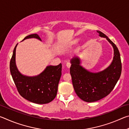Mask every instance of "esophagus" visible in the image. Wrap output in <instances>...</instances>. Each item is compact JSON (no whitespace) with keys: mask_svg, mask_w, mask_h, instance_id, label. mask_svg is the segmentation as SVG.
Here are the masks:
<instances>
[{"mask_svg":"<svg viewBox=\"0 0 129 129\" xmlns=\"http://www.w3.org/2000/svg\"><path fill=\"white\" fill-rule=\"evenodd\" d=\"M71 63H70V62H67V67L68 68H69L71 67Z\"/></svg>","mask_w":129,"mask_h":129,"instance_id":"1","label":"esophagus"}]
</instances>
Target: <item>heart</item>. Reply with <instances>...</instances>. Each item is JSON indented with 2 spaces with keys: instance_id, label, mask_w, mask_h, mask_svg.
<instances>
[{
  "instance_id": "obj_1",
  "label": "heart",
  "mask_w": 129,
  "mask_h": 129,
  "mask_svg": "<svg viewBox=\"0 0 129 129\" xmlns=\"http://www.w3.org/2000/svg\"><path fill=\"white\" fill-rule=\"evenodd\" d=\"M76 42H77V41H72V42H71V43L69 44V45H68V47H72V45H74V44H75L76 43Z\"/></svg>"
}]
</instances>
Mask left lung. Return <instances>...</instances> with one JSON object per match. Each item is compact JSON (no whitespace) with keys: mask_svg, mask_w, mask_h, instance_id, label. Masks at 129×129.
<instances>
[{"mask_svg":"<svg viewBox=\"0 0 129 129\" xmlns=\"http://www.w3.org/2000/svg\"><path fill=\"white\" fill-rule=\"evenodd\" d=\"M97 32L100 37L106 38L113 48L114 57L110 65L99 72H91L80 65L79 57L75 56L71 60L70 73L74 89L80 99L88 102L99 101L108 95L114 89L122 71L118 49L104 33Z\"/></svg>","mask_w":129,"mask_h":129,"instance_id":"1","label":"left lung"}]
</instances>
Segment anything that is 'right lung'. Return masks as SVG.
Wrapping results in <instances>:
<instances>
[{
	"instance_id": "right-lung-1",
	"label": "right lung",
	"mask_w": 129,
	"mask_h": 129,
	"mask_svg": "<svg viewBox=\"0 0 129 129\" xmlns=\"http://www.w3.org/2000/svg\"><path fill=\"white\" fill-rule=\"evenodd\" d=\"M35 38L41 41L38 34H32L26 36L27 39ZM15 46L10 61V72L17 90L25 99L38 104H48L53 100L57 93L58 85L61 76L62 65L56 66L48 65L39 75L28 76L19 71L16 64Z\"/></svg>"
}]
</instances>
